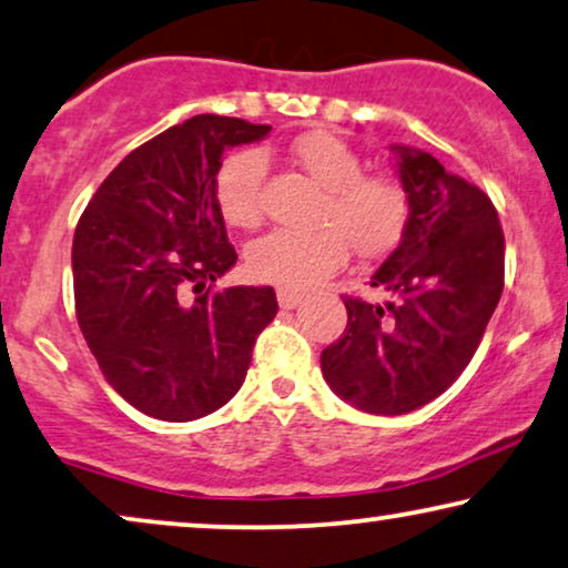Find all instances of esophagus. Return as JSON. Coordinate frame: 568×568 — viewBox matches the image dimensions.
Wrapping results in <instances>:
<instances>
[{"mask_svg": "<svg viewBox=\"0 0 568 568\" xmlns=\"http://www.w3.org/2000/svg\"><path fill=\"white\" fill-rule=\"evenodd\" d=\"M303 301V293L293 291V287H277V303H281V308L291 311L298 306V303Z\"/></svg>", "mask_w": 568, "mask_h": 568, "instance_id": "obj_1", "label": "esophagus"}]
</instances>
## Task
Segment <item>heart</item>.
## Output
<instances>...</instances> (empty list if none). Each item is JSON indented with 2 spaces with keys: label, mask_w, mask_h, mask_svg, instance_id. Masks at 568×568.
I'll list each match as a JSON object with an SVG mask.
<instances>
[{
  "label": "heart",
  "mask_w": 568,
  "mask_h": 568,
  "mask_svg": "<svg viewBox=\"0 0 568 568\" xmlns=\"http://www.w3.org/2000/svg\"><path fill=\"white\" fill-rule=\"evenodd\" d=\"M291 159L324 187L316 229H273L246 246L244 265L254 281L308 287L345 265L349 244L363 257H378L402 242L409 223V195L390 174H363V159L334 133H303ZM267 162L257 149L234 151L215 174V203L226 223L252 229L262 219Z\"/></svg>",
  "instance_id": "b5f03b06"
}]
</instances>
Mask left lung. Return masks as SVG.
Masks as SVG:
<instances>
[{"instance_id":"left-lung-1","label":"left lung","mask_w":568,"mask_h":568,"mask_svg":"<svg viewBox=\"0 0 568 568\" xmlns=\"http://www.w3.org/2000/svg\"><path fill=\"white\" fill-rule=\"evenodd\" d=\"M390 151L409 223L371 285L394 298H347V329L322 353L334 394L383 417L419 409L453 386L505 287V234L489 197L427 151Z\"/></svg>"}]
</instances>
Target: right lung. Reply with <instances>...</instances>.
<instances>
[{"instance_id":"1","label":"right lung","mask_w":568,"mask_h":568,"mask_svg":"<svg viewBox=\"0 0 568 568\" xmlns=\"http://www.w3.org/2000/svg\"><path fill=\"white\" fill-rule=\"evenodd\" d=\"M270 131L223 115L166 128L108 174L77 223L79 329L110 386L149 417L190 422L221 409L277 314L270 285L211 293L236 265L215 203L221 156Z\"/></svg>"}]
</instances>
